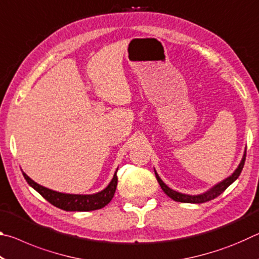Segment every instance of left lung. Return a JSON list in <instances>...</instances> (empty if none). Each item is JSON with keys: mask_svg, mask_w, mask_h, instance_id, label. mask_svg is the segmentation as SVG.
Instances as JSON below:
<instances>
[{"mask_svg": "<svg viewBox=\"0 0 259 259\" xmlns=\"http://www.w3.org/2000/svg\"><path fill=\"white\" fill-rule=\"evenodd\" d=\"M244 161H245V152L243 154L242 160H241V162H240L239 166L236 168L235 171L232 174L230 177H227L225 181L218 183L217 185H214L212 188H210L209 191H207L205 193H202V194H199V195H187V194H183V193L174 191L161 181V178L159 177V175L156 174V171H155V176H156L157 182H159L162 190H163L165 194L168 195L169 198H171L174 201H177V202H184V203H203V202H207V201L213 200L214 198H217V196L221 195L222 193L224 192L232 183L238 179L241 171H242V169H243Z\"/></svg>", "mask_w": 259, "mask_h": 259, "instance_id": "1", "label": "left lung"}]
</instances>
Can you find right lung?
<instances>
[{
    "mask_svg": "<svg viewBox=\"0 0 259 259\" xmlns=\"http://www.w3.org/2000/svg\"><path fill=\"white\" fill-rule=\"evenodd\" d=\"M24 177L30 186L35 191H37L47 201L55 205V207L63 209L65 211H91V210L102 209L105 205H107L113 199L114 193L117 185V176L116 172L114 175L111 183L102 192L96 193V194L82 195V194H65L56 191L49 190L45 186H41L40 184L32 181L27 175L23 172Z\"/></svg>",
    "mask_w": 259,
    "mask_h": 259,
    "instance_id": "add662e5",
    "label": "right lung"
}]
</instances>
